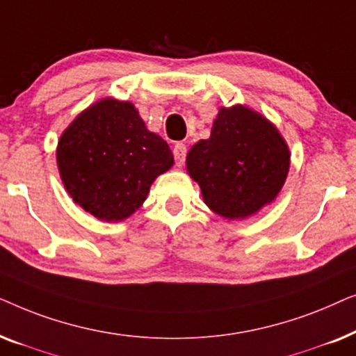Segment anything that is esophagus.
Segmentation results:
<instances>
[{"label":"esophagus","mask_w":356,"mask_h":356,"mask_svg":"<svg viewBox=\"0 0 356 356\" xmlns=\"http://www.w3.org/2000/svg\"><path fill=\"white\" fill-rule=\"evenodd\" d=\"M186 145H184L183 143H178L175 144L173 147V155H175V162H177L178 167H181V165L184 163V159H186Z\"/></svg>","instance_id":"1"}]
</instances>
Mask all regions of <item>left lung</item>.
Wrapping results in <instances>:
<instances>
[{
	"label": "left lung",
	"mask_w": 356,
	"mask_h": 356,
	"mask_svg": "<svg viewBox=\"0 0 356 356\" xmlns=\"http://www.w3.org/2000/svg\"><path fill=\"white\" fill-rule=\"evenodd\" d=\"M186 167L213 212L245 218L279 194L290 168V152L264 116L236 105L220 108L211 138L193 145Z\"/></svg>",
	"instance_id": "8db88e82"
}]
</instances>
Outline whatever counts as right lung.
I'll use <instances>...</instances> for the list:
<instances>
[{"label": "right lung", "instance_id": "right-lung-1", "mask_svg": "<svg viewBox=\"0 0 356 356\" xmlns=\"http://www.w3.org/2000/svg\"><path fill=\"white\" fill-rule=\"evenodd\" d=\"M56 160L74 202L111 222L143 206L154 179L173 165V154L147 131L133 104L105 99L63 133Z\"/></svg>", "mask_w": 356, "mask_h": 356}]
</instances>
